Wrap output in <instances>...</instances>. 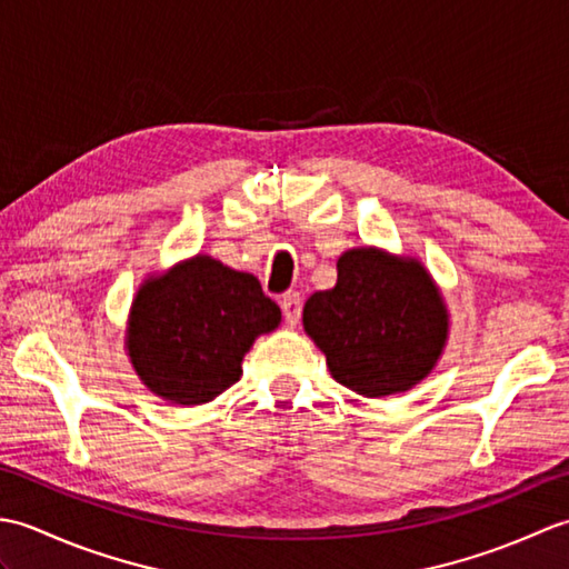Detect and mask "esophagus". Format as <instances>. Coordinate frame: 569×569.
<instances>
[{"label":"esophagus","mask_w":569,"mask_h":569,"mask_svg":"<svg viewBox=\"0 0 569 569\" xmlns=\"http://www.w3.org/2000/svg\"><path fill=\"white\" fill-rule=\"evenodd\" d=\"M281 310H283L286 322L296 325L298 318H300V293H296V291L283 293V298H281Z\"/></svg>","instance_id":"esophagus-1"}]
</instances>
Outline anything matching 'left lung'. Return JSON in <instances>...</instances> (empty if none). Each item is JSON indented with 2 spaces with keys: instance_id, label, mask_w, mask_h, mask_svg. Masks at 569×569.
Segmentation results:
<instances>
[{
  "instance_id": "left-lung-1",
  "label": "left lung",
  "mask_w": 569,
  "mask_h": 569,
  "mask_svg": "<svg viewBox=\"0 0 569 569\" xmlns=\"http://www.w3.org/2000/svg\"><path fill=\"white\" fill-rule=\"evenodd\" d=\"M303 325L335 381L369 398L413 389L447 340V310L428 271L371 247L342 253L337 283L306 300Z\"/></svg>"
}]
</instances>
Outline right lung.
<instances>
[{
    "label": "right lung",
    "mask_w": 569,
    "mask_h": 569,
    "mask_svg": "<svg viewBox=\"0 0 569 569\" xmlns=\"http://www.w3.org/2000/svg\"><path fill=\"white\" fill-rule=\"evenodd\" d=\"M278 322L281 308L257 276L196 257L139 288L127 347L156 396L200 406L239 381L249 347Z\"/></svg>",
    "instance_id": "right-lung-1"
}]
</instances>
